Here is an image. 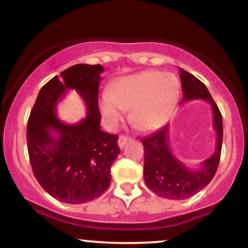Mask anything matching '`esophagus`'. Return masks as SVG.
<instances>
[{"mask_svg": "<svg viewBox=\"0 0 248 248\" xmlns=\"http://www.w3.org/2000/svg\"><path fill=\"white\" fill-rule=\"evenodd\" d=\"M130 139L129 138H127V136H124V135H121L120 138H119V140H118V146L120 147V148H124V144L127 143L128 141H129Z\"/></svg>", "mask_w": 248, "mask_h": 248, "instance_id": "1", "label": "esophagus"}]
</instances>
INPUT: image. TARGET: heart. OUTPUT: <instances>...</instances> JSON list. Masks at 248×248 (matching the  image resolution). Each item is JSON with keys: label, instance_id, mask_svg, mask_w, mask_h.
I'll return each mask as SVG.
<instances>
[{"label": "heart", "instance_id": "b5f03b06", "mask_svg": "<svg viewBox=\"0 0 248 248\" xmlns=\"http://www.w3.org/2000/svg\"><path fill=\"white\" fill-rule=\"evenodd\" d=\"M181 81L171 72L149 70L119 79L99 98V112L108 129L115 130L126 118L141 132L166 124L177 105Z\"/></svg>", "mask_w": 248, "mask_h": 248}]
</instances>
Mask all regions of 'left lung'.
<instances>
[{
	"label": "left lung",
	"instance_id": "left-lung-1",
	"mask_svg": "<svg viewBox=\"0 0 248 248\" xmlns=\"http://www.w3.org/2000/svg\"><path fill=\"white\" fill-rule=\"evenodd\" d=\"M183 99L181 105L191 100H205L211 105L213 129L217 140L216 150L201 164L199 169L186 167L173 155L169 143V124H166L142 140L144 147L143 178L154 193L168 199H186L203 190L215 176L220 160L223 144V118L209 90L199 79L179 69Z\"/></svg>",
	"mask_w": 248,
	"mask_h": 248
}]
</instances>
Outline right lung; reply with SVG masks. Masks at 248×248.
<instances>
[{"label":"right lung","instance_id":"add662e5","mask_svg":"<svg viewBox=\"0 0 248 248\" xmlns=\"http://www.w3.org/2000/svg\"><path fill=\"white\" fill-rule=\"evenodd\" d=\"M101 65L77 64L39 91L27 128L33 175L43 189L62 203L82 204L98 198L110 184V167L118 155V136L100 128L98 108ZM75 89L88 114L77 124L58 119L56 105Z\"/></svg>","mask_w":248,"mask_h":248}]
</instances>
